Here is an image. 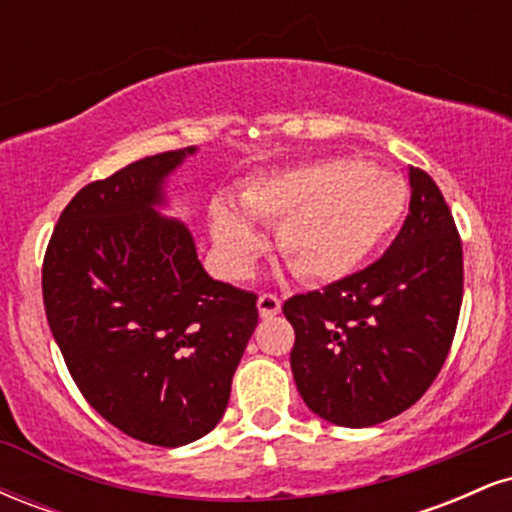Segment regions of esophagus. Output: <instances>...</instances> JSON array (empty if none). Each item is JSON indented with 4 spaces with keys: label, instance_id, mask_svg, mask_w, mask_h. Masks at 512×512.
Here are the masks:
<instances>
[{
    "label": "esophagus",
    "instance_id": "1",
    "mask_svg": "<svg viewBox=\"0 0 512 512\" xmlns=\"http://www.w3.org/2000/svg\"><path fill=\"white\" fill-rule=\"evenodd\" d=\"M257 308H260L262 317H274L281 310L279 296H276V293H262V296L257 298Z\"/></svg>",
    "mask_w": 512,
    "mask_h": 512
}]
</instances>
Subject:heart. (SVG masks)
I'll return each mask as SVG.
<instances>
[{"label": "heart", "instance_id": "heart-1", "mask_svg": "<svg viewBox=\"0 0 512 512\" xmlns=\"http://www.w3.org/2000/svg\"><path fill=\"white\" fill-rule=\"evenodd\" d=\"M240 204L211 207V236L223 272L243 279L267 248L252 219L279 223L276 245L293 272L308 281L351 274L395 231L407 207V185L356 158H317L252 178Z\"/></svg>", "mask_w": 512, "mask_h": 512}]
</instances>
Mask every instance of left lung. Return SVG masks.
<instances>
[{
	"label": "left lung",
	"mask_w": 512,
	"mask_h": 512,
	"mask_svg": "<svg viewBox=\"0 0 512 512\" xmlns=\"http://www.w3.org/2000/svg\"><path fill=\"white\" fill-rule=\"evenodd\" d=\"M409 214L385 255L361 272L296 293L291 370L310 411L337 426L383 424L438 378L460 317L462 240L448 202L409 170Z\"/></svg>",
	"instance_id": "8db88e82"
}]
</instances>
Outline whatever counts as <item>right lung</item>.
<instances>
[{"instance_id": "right-lung-1", "label": "right lung", "mask_w": 512, "mask_h": 512, "mask_svg": "<svg viewBox=\"0 0 512 512\" xmlns=\"http://www.w3.org/2000/svg\"><path fill=\"white\" fill-rule=\"evenodd\" d=\"M187 154L146 156L81 187L43 260L45 315L81 395L161 448L219 424L260 320L257 293L211 279L190 231L156 214Z\"/></svg>"}]
</instances>
